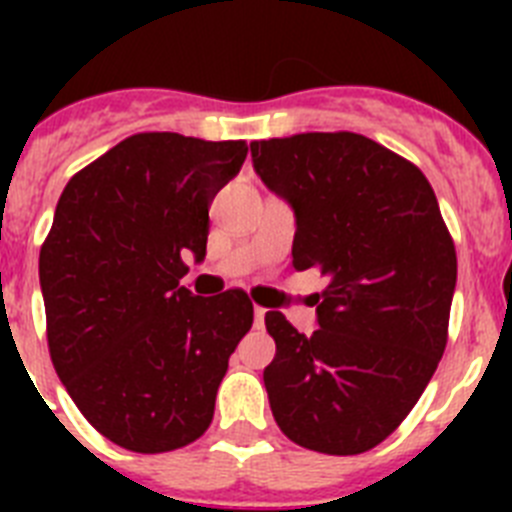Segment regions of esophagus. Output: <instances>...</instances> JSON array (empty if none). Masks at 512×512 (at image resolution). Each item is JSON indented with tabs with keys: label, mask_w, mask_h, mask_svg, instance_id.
<instances>
[{
	"label": "esophagus",
	"mask_w": 512,
	"mask_h": 512,
	"mask_svg": "<svg viewBox=\"0 0 512 512\" xmlns=\"http://www.w3.org/2000/svg\"><path fill=\"white\" fill-rule=\"evenodd\" d=\"M264 315H266V310L264 307H253V318H256V328H261V325H264Z\"/></svg>",
	"instance_id": "34e87169"
}]
</instances>
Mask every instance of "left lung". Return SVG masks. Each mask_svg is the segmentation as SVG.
<instances>
[{
    "label": "left lung",
    "instance_id": "obj_1",
    "mask_svg": "<svg viewBox=\"0 0 512 512\" xmlns=\"http://www.w3.org/2000/svg\"><path fill=\"white\" fill-rule=\"evenodd\" d=\"M253 169L292 205V264L318 269L320 328L266 312L264 369L289 441L364 454L408 418L449 341L456 248L433 187L408 158L359 133L253 140Z\"/></svg>",
    "mask_w": 512,
    "mask_h": 512
}]
</instances>
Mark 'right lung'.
Masks as SVG:
<instances>
[{
  "mask_svg": "<svg viewBox=\"0 0 512 512\" xmlns=\"http://www.w3.org/2000/svg\"><path fill=\"white\" fill-rule=\"evenodd\" d=\"M246 140L135 133L76 171L40 246L48 351L81 415L135 454L210 428L228 359L251 330L243 289L194 297L210 202L241 171Z\"/></svg>",
  "mask_w": 512,
  "mask_h": 512,
  "instance_id": "1",
  "label": "right lung"
}]
</instances>
